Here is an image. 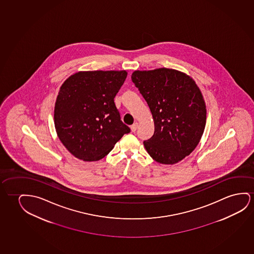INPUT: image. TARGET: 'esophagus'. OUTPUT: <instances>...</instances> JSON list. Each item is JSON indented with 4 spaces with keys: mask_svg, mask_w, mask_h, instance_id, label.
<instances>
[{
    "mask_svg": "<svg viewBox=\"0 0 254 254\" xmlns=\"http://www.w3.org/2000/svg\"><path fill=\"white\" fill-rule=\"evenodd\" d=\"M137 126H138V124L137 123H135V124H133L131 126H130V129H131V131H136V129H137Z\"/></svg>",
    "mask_w": 254,
    "mask_h": 254,
    "instance_id": "obj_1",
    "label": "esophagus"
}]
</instances>
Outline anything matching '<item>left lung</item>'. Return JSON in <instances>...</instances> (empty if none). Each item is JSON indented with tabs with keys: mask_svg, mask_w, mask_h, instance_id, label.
I'll return each instance as SVG.
<instances>
[{
	"mask_svg": "<svg viewBox=\"0 0 254 254\" xmlns=\"http://www.w3.org/2000/svg\"><path fill=\"white\" fill-rule=\"evenodd\" d=\"M131 79L149 105L153 136L143 145L154 160L174 165L192 152L206 123V106L195 81L172 68L136 70Z\"/></svg>",
	"mask_w": 254,
	"mask_h": 254,
	"instance_id": "8db88e82",
	"label": "left lung"
}]
</instances>
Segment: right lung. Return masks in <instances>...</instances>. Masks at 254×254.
Returning a JSON list of instances; mask_svg holds the SVG:
<instances>
[{"label": "right lung", "instance_id": "1", "mask_svg": "<svg viewBox=\"0 0 254 254\" xmlns=\"http://www.w3.org/2000/svg\"><path fill=\"white\" fill-rule=\"evenodd\" d=\"M126 76L125 70L79 71L62 84L55 104V128L74 157L100 160L130 131L114 103Z\"/></svg>", "mask_w": 254, "mask_h": 254}]
</instances>
